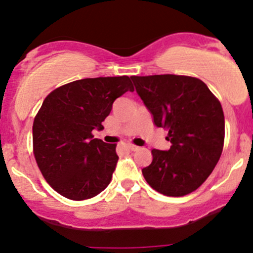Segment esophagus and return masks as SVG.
<instances>
[{"label": "esophagus", "mask_w": 253, "mask_h": 253, "mask_svg": "<svg viewBox=\"0 0 253 253\" xmlns=\"http://www.w3.org/2000/svg\"><path fill=\"white\" fill-rule=\"evenodd\" d=\"M125 147H126L127 149H129V151H137V149H138V147L134 146V144H126Z\"/></svg>", "instance_id": "1"}]
</instances>
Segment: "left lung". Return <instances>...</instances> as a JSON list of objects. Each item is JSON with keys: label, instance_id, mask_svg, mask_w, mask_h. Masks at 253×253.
I'll use <instances>...</instances> for the list:
<instances>
[{"label": "left lung", "instance_id": "1", "mask_svg": "<svg viewBox=\"0 0 253 253\" xmlns=\"http://www.w3.org/2000/svg\"><path fill=\"white\" fill-rule=\"evenodd\" d=\"M157 127L168 129L170 148L153 149L142 169L147 183L167 197L194 192L214 170L222 153L221 104L200 79L184 75L131 77Z\"/></svg>", "mask_w": 253, "mask_h": 253}]
</instances>
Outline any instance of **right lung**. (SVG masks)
I'll return each mask as SVG.
<instances>
[{
	"label": "right lung",
	"instance_id": "1",
	"mask_svg": "<svg viewBox=\"0 0 253 253\" xmlns=\"http://www.w3.org/2000/svg\"><path fill=\"white\" fill-rule=\"evenodd\" d=\"M128 77L82 79L51 91L33 122V152L49 185L63 197L85 200L110 184L119 156L116 144L94 138L112 104L133 91Z\"/></svg>",
	"mask_w": 253,
	"mask_h": 253
}]
</instances>
